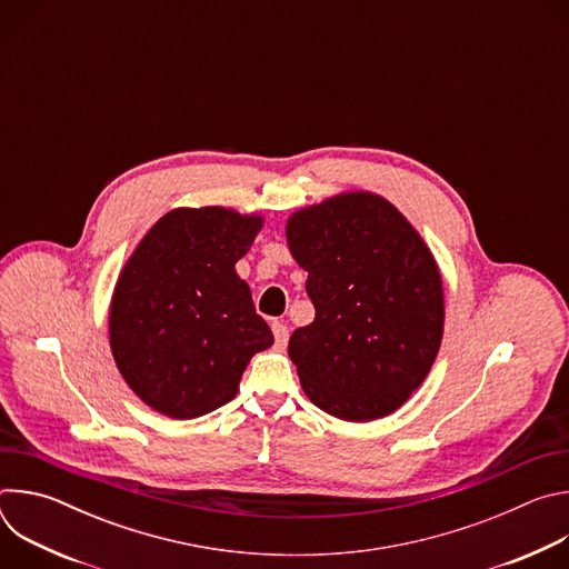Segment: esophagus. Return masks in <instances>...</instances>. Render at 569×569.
Returning a JSON list of instances; mask_svg holds the SVG:
<instances>
[{"label": "esophagus", "mask_w": 569, "mask_h": 569, "mask_svg": "<svg viewBox=\"0 0 569 569\" xmlns=\"http://www.w3.org/2000/svg\"><path fill=\"white\" fill-rule=\"evenodd\" d=\"M272 333H274V342H277V347H279V349H283V347L288 345V338H290V331H288L286 323L274 321V323H272Z\"/></svg>", "instance_id": "34e87169"}]
</instances>
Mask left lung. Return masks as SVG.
<instances>
[{
  "instance_id": "8db88e82",
  "label": "left lung",
  "mask_w": 569,
  "mask_h": 569,
  "mask_svg": "<svg viewBox=\"0 0 569 569\" xmlns=\"http://www.w3.org/2000/svg\"><path fill=\"white\" fill-rule=\"evenodd\" d=\"M286 240L315 306L288 345L303 393L342 421L389 417L428 378L443 338V281L428 242L371 191L295 211Z\"/></svg>"
}]
</instances>
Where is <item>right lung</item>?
I'll return each mask as SVG.
<instances>
[{"label":"right lung","instance_id":"obj_1","mask_svg":"<svg viewBox=\"0 0 569 569\" xmlns=\"http://www.w3.org/2000/svg\"><path fill=\"white\" fill-rule=\"evenodd\" d=\"M263 222L218 204L178 207L128 257L110 301V349L154 412L187 421L218 410L252 356L274 345L236 272Z\"/></svg>","mask_w":569,"mask_h":569}]
</instances>
